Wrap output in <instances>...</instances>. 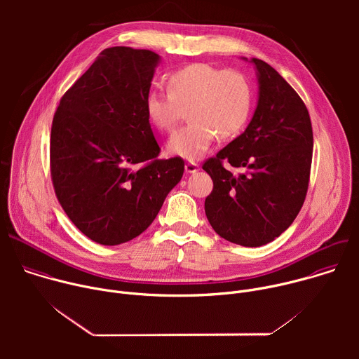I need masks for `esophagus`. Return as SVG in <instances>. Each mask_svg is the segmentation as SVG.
Segmentation results:
<instances>
[{"label":"esophagus","mask_w":359,"mask_h":359,"mask_svg":"<svg viewBox=\"0 0 359 359\" xmlns=\"http://www.w3.org/2000/svg\"><path fill=\"white\" fill-rule=\"evenodd\" d=\"M184 169L187 173H196L198 170V165L196 162H187L184 165Z\"/></svg>","instance_id":"obj_1"}]
</instances>
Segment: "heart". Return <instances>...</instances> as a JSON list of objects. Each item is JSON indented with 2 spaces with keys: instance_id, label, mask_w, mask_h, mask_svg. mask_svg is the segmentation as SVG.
<instances>
[{
  "instance_id": "1",
  "label": "heart",
  "mask_w": 359,
  "mask_h": 359,
  "mask_svg": "<svg viewBox=\"0 0 359 359\" xmlns=\"http://www.w3.org/2000/svg\"><path fill=\"white\" fill-rule=\"evenodd\" d=\"M252 90L244 74L209 64H191L168 76V93L151 90L146 96V115L161 132H172L187 109L190 122L168 143L173 155L197 159L216 135L226 140L245 126Z\"/></svg>"
}]
</instances>
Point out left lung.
Wrapping results in <instances>:
<instances>
[{"label": "left lung", "mask_w": 359, "mask_h": 359, "mask_svg": "<svg viewBox=\"0 0 359 359\" xmlns=\"http://www.w3.org/2000/svg\"><path fill=\"white\" fill-rule=\"evenodd\" d=\"M259 104L247 129L203 163L213 180L204 212L227 241L259 247L285 231L299 213L310 183L313 126L291 85L267 62L252 58ZM245 167L234 177L224 168Z\"/></svg>", "instance_id": "left-lung-1"}]
</instances>
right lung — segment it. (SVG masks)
<instances>
[{
    "label": "right lung",
    "instance_id": "1",
    "mask_svg": "<svg viewBox=\"0 0 359 359\" xmlns=\"http://www.w3.org/2000/svg\"><path fill=\"white\" fill-rule=\"evenodd\" d=\"M158 62L149 49L107 48L55 111L50 179L67 216L95 243L116 245L143 233L183 176L182 158L159 159L146 115Z\"/></svg>",
    "mask_w": 359,
    "mask_h": 359
}]
</instances>
